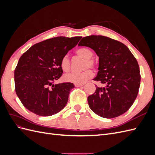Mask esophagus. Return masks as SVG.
Segmentation results:
<instances>
[{
    "mask_svg": "<svg viewBox=\"0 0 155 155\" xmlns=\"http://www.w3.org/2000/svg\"><path fill=\"white\" fill-rule=\"evenodd\" d=\"M85 85V83H78V84H75V86L76 87H81Z\"/></svg>",
    "mask_w": 155,
    "mask_h": 155,
    "instance_id": "34e87169",
    "label": "esophagus"
}]
</instances>
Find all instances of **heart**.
Masks as SVG:
<instances>
[{"mask_svg": "<svg viewBox=\"0 0 155 155\" xmlns=\"http://www.w3.org/2000/svg\"><path fill=\"white\" fill-rule=\"evenodd\" d=\"M76 54L79 58L85 59L84 63V69L87 68H94L95 67L94 61L91 58L93 57L92 51L88 48H81L76 50ZM61 67L64 72H68L70 68V61L68 55H64L60 62ZM93 76V73L91 70H86L82 72H70L65 74L64 79L66 81L75 84L84 83L88 79Z\"/></svg>", "mask_w": 155, "mask_h": 155, "instance_id": "obj_1", "label": "heart"}]
</instances>
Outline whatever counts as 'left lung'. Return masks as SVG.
<instances>
[{"label": "left lung", "mask_w": 155, "mask_h": 155, "mask_svg": "<svg viewBox=\"0 0 155 155\" xmlns=\"http://www.w3.org/2000/svg\"><path fill=\"white\" fill-rule=\"evenodd\" d=\"M79 46H87L99 57L94 80L105 85L96 87L88 97L91 109L102 118H113L127 111L137 97L140 77L138 63L127 46L102 35L84 37Z\"/></svg>", "instance_id": "obj_1"}]
</instances>
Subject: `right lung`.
Listing matches in <instances>:
<instances>
[{"mask_svg": "<svg viewBox=\"0 0 155 155\" xmlns=\"http://www.w3.org/2000/svg\"><path fill=\"white\" fill-rule=\"evenodd\" d=\"M81 37H54L33 45L22 55L14 78L17 95L28 110L37 115L49 116L67 105L74 85L54 82L63 72L61 60Z\"/></svg>", "mask_w": 155, "mask_h": 155, "instance_id": "right-lung-1", "label": "right lung"}]
</instances>
